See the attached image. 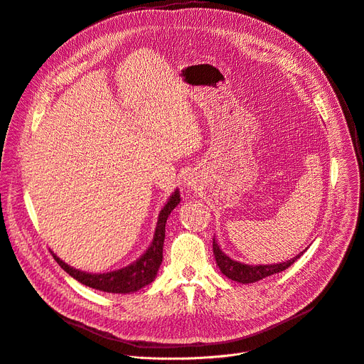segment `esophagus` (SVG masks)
I'll return each instance as SVG.
<instances>
[{
    "label": "esophagus",
    "instance_id": "1",
    "mask_svg": "<svg viewBox=\"0 0 364 364\" xmlns=\"http://www.w3.org/2000/svg\"><path fill=\"white\" fill-rule=\"evenodd\" d=\"M186 185H188V186H191V181H186Z\"/></svg>",
    "mask_w": 364,
    "mask_h": 364
}]
</instances>
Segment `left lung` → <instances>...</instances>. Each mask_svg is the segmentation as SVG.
I'll return each instance as SVG.
<instances>
[{"label": "left lung", "mask_w": 364, "mask_h": 364, "mask_svg": "<svg viewBox=\"0 0 364 364\" xmlns=\"http://www.w3.org/2000/svg\"><path fill=\"white\" fill-rule=\"evenodd\" d=\"M213 251H215V259H216V264L219 266L220 272L229 277V279L240 282V284H252L257 282L260 279H264L267 276H272L274 273L284 272L285 269H288L294 262H296L301 255L307 251L303 250L300 254H296L294 259L282 262V263H274V264H245L241 262H237L230 259L229 255L220 248L219 242L216 241V238H213Z\"/></svg>", "instance_id": "1"}]
</instances>
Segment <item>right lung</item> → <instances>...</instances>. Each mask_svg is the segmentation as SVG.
Here are the masks:
<instances>
[{
  "instance_id": "1",
  "label": "right lung",
  "mask_w": 364,
  "mask_h": 364,
  "mask_svg": "<svg viewBox=\"0 0 364 364\" xmlns=\"http://www.w3.org/2000/svg\"><path fill=\"white\" fill-rule=\"evenodd\" d=\"M181 203V192L179 189H175L172 196L168 197L164 207L160 210L153 241L148 245V248L144 251L139 259L127 264L124 267H120L117 270H110L105 273H90L83 272L79 269L72 267L70 264L64 263L58 255H55L53 251V255L55 262L60 264V267L68 272L73 279L80 282L82 285H87L90 288L112 292V294H131L136 292L141 288L151 284L159 273L160 264L163 262V244H164V232H166V222L170 216V213Z\"/></svg>"
}]
</instances>
